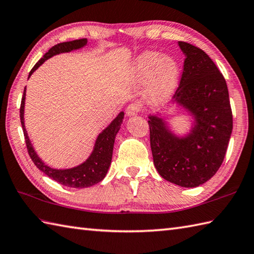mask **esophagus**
I'll return each mask as SVG.
<instances>
[{
  "mask_svg": "<svg viewBox=\"0 0 254 254\" xmlns=\"http://www.w3.org/2000/svg\"><path fill=\"white\" fill-rule=\"evenodd\" d=\"M140 110H141V108H140L139 104H137V103H131V104H129V105L127 106L126 114H127V116L137 115L138 113L140 112Z\"/></svg>",
  "mask_w": 254,
  "mask_h": 254,
  "instance_id": "obj_1",
  "label": "esophagus"
}]
</instances>
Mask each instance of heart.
<instances>
[{"label": "heart", "instance_id": "b5f03b06", "mask_svg": "<svg viewBox=\"0 0 254 254\" xmlns=\"http://www.w3.org/2000/svg\"><path fill=\"white\" fill-rule=\"evenodd\" d=\"M131 76L139 83L148 82V98L152 102L160 103L174 93L179 81L180 67L170 55L145 51L134 59Z\"/></svg>", "mask_w": 254, "mask_h": 254}]
</instances>
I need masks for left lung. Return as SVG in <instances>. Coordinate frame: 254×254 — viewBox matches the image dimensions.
<instances>
[{"label":"left lung","mask_w":254,"mask_h":254,"mask_svg":"<svg viewBox=\"0 0 254 254\" xmlns=\"http://www.w3.org/2000/svg\"><path fill=\"white\" fill-rule=\"evenodd\" d=\"M186 59L179 87L172 103L193 117L188 134L178 137L164 118L149 116L150 144L154 166L165 180L193 188L216 174L233 131L226 80L204 51L179 41Z\"/></svg>","instance_id":"8db88e82"}]
</instances>
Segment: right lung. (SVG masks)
<instances>
[{"mask_svg": "<svg viewBox=\"0 0 254 254\" xmlns=\"http://www.w3.org/2000/svg\"><path fill=\"white\" fill-rule=\"evenodd\" d=\"M86 44L87 39H79V40L56 44V46L51 48L48 52L43 55L42 59L38 61V63L33 66V68L30 70L28 78H29L33 74V71L38 69V67H40L48 59L52 58V56L56 54L70 52V51L83 48ZM25 98L26 88L24 90V95H22L20 104V123L22 126V130H24L28 153H29L33 164H35L41 172L46 174L47 176L52 178L61 185L66 186V187L87 188L90 187V186H93L100 183L101 180H103L111 165L113 146H114L115 137L118 130L121 129V125L124 120V112H121L115 120L99 134L97 141H95L92 153L90 154V156L82 163V164L72 168H67V170H55V168H52L44 164L42 160L36 153V151L33 149V146L29 140V137H28L24 121Z\"/></svg>", "mask_w": 254, "mask_h": 254, "instance_id": "right-lung-1", "label": "right lung"}]
</instances>
